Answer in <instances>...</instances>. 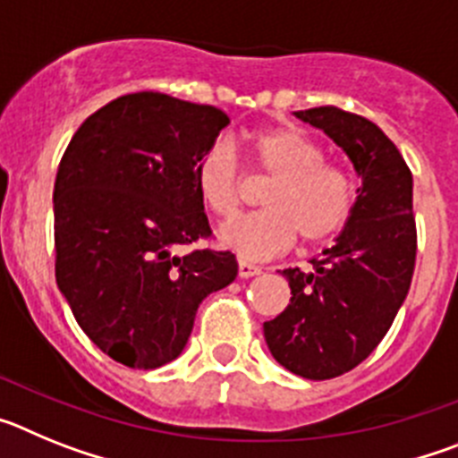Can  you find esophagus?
<instances>
[{
  "mask_svg": "<svg viewBox=\"0 0 458 458\" xmlns=\"http://www.w3.org/2000/svg\"><path fill=\"white\" fill-rule=\"evenodd\" d=\"M261 273V268L254 264H250V261H245V259H241L238 261V275H241L242 279H248V277H254V275Z\"/></svg>",
  "mask_w": 458,
  "mask_h": 458,
  "instance_id": "34e87169",
  "label": "esophagus"
}]
</instances>
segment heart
Segmentation results:
<instances>
[{"instance_id":"1","label":"heart","mask_w":458,"mask_h":458,"mask_svg":"<svg viewBox=\"0 0 458 458\" xmlns=\"http://www.w3.org/2000/svg\"><path fill=\"white\" fill-rule=\"evenodd\" d=\"M254 163L273 183L261 194L264 210L232 220L220 241L245 259L284 252L295 236L321 245L337 236L353 216L358 188L346 167L326 160L314 137L295 125L261 128L248 135ZM194 188L206 208L229 220L241 208V169L226 144H213L194 165Z\"/></svg>"}]
</instances>
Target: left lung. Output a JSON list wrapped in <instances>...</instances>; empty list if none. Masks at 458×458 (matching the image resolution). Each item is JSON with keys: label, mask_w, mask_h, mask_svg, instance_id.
Masks as SVG:
<instances>
[{"label": "left lung", "mask_w": 458, "mask_h": 458, "mask_svg": "<svg viewBox=\"0 0 458 458\" xmlns=\"http://www.w3.org/2000/svg\"><path fill=\"white\" fill-rule=\"evenodd\" d=\"M346 151L362 176L353 216L314 268L282 270L286 310L264 323L270 353L291 374L327 380L355 369L386 337L411 289L418 229L412 174L378 125L326 105L295 112Z\"/></svg>", "instance_id": "obj_1"}]
</instances>
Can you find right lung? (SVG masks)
Masks as SVG:
<instances>
[{
  "label": "right lung",
  "mask_w": 458,
  "mask_h": 458,
  "mask_svg": "<svg viewBox=\"0 0 458 458\" xmlns=\"http://www.w3.org/2000/svg\"><path fill=\"white\" fill-rule=\"evenodd\" d=\"M226 123L213 105L128 93L80 125L59 163L56 284L87 337L121 365L179 358L201 301L236 279L232 252H174L210 238L194 165Z\"/></svg>",
  "instance_id": "add662e5"
}]
</instances>
